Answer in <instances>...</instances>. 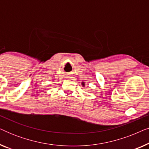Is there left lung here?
<instances>
[{
	"instance_id": "obj_1",
	"label": "left lung",
	"mask_w": 149,
	"mask_h": 149,
	"mask_svg": "<svg viewBox=\"0 0 149 149\" xmlns=\"http://www.w3.org/2000/svg\"><path fill=\"white\" fill-rule=\"evenodd\" d=\"M82 85H83V86H84V83L83 82V83H82Z\"/></svg>"
}]
</instances>
